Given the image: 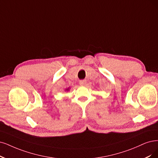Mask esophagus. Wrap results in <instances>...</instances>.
<instances>
[{
    "label": "esophagus",
    "mask_w": 158,
    "mask_h": 158,
    "mask_svg": "<svg viewBox=\"0 0 158 158\" xmlns=\"http://www.w3.org/2000/svg\"><path fill=\"white\" fill-rule=\"evenodd\" d=\"M86 83V80H81L79 81V85L81 86H84Z\"/></svg>",
    "instance_id": "34e87169"
}]
</instances>
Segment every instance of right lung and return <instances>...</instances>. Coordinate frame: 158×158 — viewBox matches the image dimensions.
<instances>
[{"label": "right lung", "instance_id": "1", "mask_svg": "<svg viewBox=\"0 0 158 158\" xmlns=\"http://www.w3.org/2000/svg\"><path fill=\"white\" fill-rule=\"evenodd\" d=\"M66 90H67V91H68V90H69V88H68V89H66Z\"/></svg>", "mask_w": 158, "mask_h": 158}]
</instances>
